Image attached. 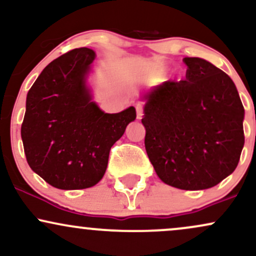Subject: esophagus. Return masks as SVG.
Listing matches in <instances>:
<instances>
[{"instance_id":"1","label":"esophagus","mask_w":256,"mask_h":256,"mask_svg":"<svg viewBox=\"0 0 256 256\" xmlns=\"http://www.w3.org/2000/svg\"><path fill=\"white\" fill-rule=\"evenodd\" d=\"M136 112H137V119H140L143 116V106L140 104H138L136 106Z\"/></svg>"}]
</instances>
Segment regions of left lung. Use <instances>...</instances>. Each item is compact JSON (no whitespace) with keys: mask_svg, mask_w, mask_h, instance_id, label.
<instances>
[{"mask_svg":"<svg viewBox=\"0 0 256 256\" xmlns=\"http://www.w3.org/2000/svg\"><path fill=\"white\" fill-rule=\"evenodd\" d=\"M183 61L184 80H167L144 95V146L164 183L204 190L238 165L244 108L225 72L204 58Z\"/></svg>","mask_w":256,"mask_h":256,"instance_id":"left-lung-1","label":"left lung"}]
</instances>
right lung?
<instances>
[{"label":"right lung","mask_w":256,"mask_h":256,"mask_svg":"<svg viewBox=\"0 0 256 256\" xmlns=\"http://www.w3.org/2000/svg\"><path fill=\"white\" fill-rule=\"evenodd\" d=\"M95 52L78 48L52 61L26 98L22 140L28 166L52 186L86 189L98 184L112 146L136 119L134 107L116 114L91 101L85 80Z\"/></svg>","instance_id":"1"}]
</instances>
